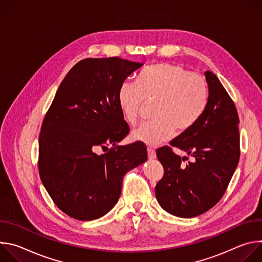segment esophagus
<instances>
[{
  "label": "esophagus",
  "instance_id": "1",
  "mask_svg": "<svg viewBox=\"0 0 262 262\" xmlns=\"http://www.w3.org/2000/svg\"><path fill=\"white\" fill-rule=\"evenodd\" d=\"M147 152H148V158H149V159H156L157 155H156V150H155L154 148L148 147V148H147Z\"/></svg>",
  "mask_w": 262,
  "mask_h": 262
}]
</instances>
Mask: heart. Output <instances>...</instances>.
<instances>
[{"instance_id": "1", "label": "heart", "mask_w": 262, "mask_h": 262, "mask_svg": "<svg viewBox=\"0 0 262 262\" xmlns=\"http://www.w3.org/2000/svg\"><path fill=\"white\" fill-rule=\"evenodd\" d=\"M208 99L205 78L179 64H155L143 69L136 82L125 81L118 90L124 120L137 123L145 103L155 102L152 122L136 127L134 140L148 146L168 141L177 133L190 130L200 119Z\"/></svg>"}]
</instances>
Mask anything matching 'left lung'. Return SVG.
Returning <instances> with one entry per match:
<instances>
[{
  "mask_svg": "<svg viewBox=\"0 0 262 262\" xmlns=\"http://www.w3.org/2000/svg\"><path fill=\"white\" fill-rule=\"evenodd\" d=\"M208 101L202 116L188 132L182 133L157 150L164 175L157 183L156 196L169 213L194 217L213 207L225 194L237 167L239 149L238 113L234 101L214 73L205 72ZM185 151L193 158L186 164L172 151Z\"/></svg>",
  "mask_w": 262,
  "mask_h": 262,
  "instance_id": "1",
  "label": "left lung"
}]
</instances>
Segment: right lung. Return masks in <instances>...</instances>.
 I'll use <instances>...</instances> for the list:
<instances>
[{"instance_id": "add662e5", "label": "right lung", "mask_w": 262, "mask_h": 262, "mask_svg": "<svg viewBox=\"0 0 262 262\" xmlns=\"http://www.w3.org/2000/svg\"><path fill=\"white\" fill-rule=\"evenodd\" d=\"M142 65L118 57L81 60L66 74L43 118L40 179L54 203L73 219L91 221L108 212L120 197L125 173L147 160L144 143L116 145L129 133L118 90ZM99 148L108 152L98 155Z\"/></svg>"}]
</instances>
